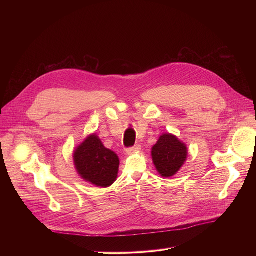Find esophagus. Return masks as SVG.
<instances>
[{
  "instance_id": "34e87169",
  "label": "esophagus",
  "mask_w": 256,
  "mask_h": 256,
  "mask_svg": "<svg viewBox=\"0 0 256 256\" xmlns=\"http://www.w3.org/2000/svg\"><path fill=\"white\" fill-rule=\"evenodd\" d=\"M140 144H134V147H130V148H128L126 149V153H128V154H130V153H134V152H138V151H140Z\"/></svg>"
}]
</instances>
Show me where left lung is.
Listing matches in <instances>:
<instances>
[{"label": "left lung", "mask_w": 256, "mask_h": 256, "mask_svg": "<svg viewBox=\"0 0 256 256\" xmlns=\"http://www.w3.org/2000/svg\"><path fill=\"white\" fill-rule=\"evenodd\" d=\"M186 146L175 136L164 134L152 148V158L156 169L163 177H171L184 164Z\"/></svg>", "instance_id": "8db88e82"}]
</instances>
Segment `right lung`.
<instances>
[{
	"instance_id": "right-lung-1",
	"label": "right lung",
	"mask_w": 256,
	"mask_h": 256,
	"mask_svg": "<svg viewBox=\"0 0 256 256\" xmlns=\"http://www.w3.org/2000/svg\"><path fill=\"white\" fill-rule=\"evenodd\" d=\"M74 161L81 177L96 186H110L118 177V155L106 149L96 134L88 136L79 146L74 153Z\"/></svg>"
}]
</instances>
